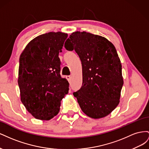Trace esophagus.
<instances>
[{"label":"esophagus","instance_id":"34e87169","mask_svg":"<svg viewBox=\"0 0 149 149\" xmlns=\"http://www.w3.org/2000/svg\"><path fill=\"white\" fill-rule=\"evenodd\" d=\"M66 78H67L68 80V81L70 82V81H71V76H66Z\"/></svg>","mask_w":149,"mask_h":149}]
</instances>
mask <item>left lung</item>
<instances>
[{
	"instance_id": "obj_1",
	"label": "left lung",
	"mask_w": 149,
	"mask_h": 149,
	"mask_svg": "<svg viewBox=\"0 0 149 149\" xmlns=\"http://www.w3.org/2000/svg\"><path fill=\"white\" fill-rule=\"evenodd\" d=\"M65 47L69 51L74 49L81 61L82 86L73 95L82 111L93 119L109 115L119 104L124 84L114 45L102 36L74 31Z\"/></svg>"
}]
</instances>
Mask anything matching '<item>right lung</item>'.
<instances>
[{"instance_id":"obj_1","label":"right lung","mask_w":149,"mask_h":149,"mask_svg":"<svg viewBox=\"0 0 149 149\" xmlns=\"http://www.w3.org/2000/svg\"><path fill=\"white\" fill-rule=\"evenodd\" d=\"M68 34L49 32L35 37L22 52L18 84L20 100L35 118L48 120L60 111L69 83L61 77V52Z\"/></svg>"}]
</instances>
